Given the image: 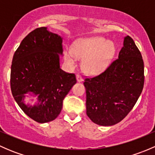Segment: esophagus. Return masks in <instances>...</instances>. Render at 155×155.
Returning a JSON list of instances; mask_svg holds the SVG:
<instances>
[{
  "label": "esophagus",
  "instance_id": "34e87169",
  "mask_svg": "<svg viewBox=\"0 0 155 155\" xmlns=\"http://www.w3.org/2000/svg\"><path fill=\"white\" fill-rule=\"evenodd\" d=\"M76 79H77V81H78V82H82V76H81L79 74L76 75Z\"/></svg>",
  "mask_w": 155,
  "mask_h": 155
}]
</instances>
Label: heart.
<instances>
[{"instance_id":"1","label":"heart","mask_w":155,"mask_h":155,"mask_svg":"<svg viewBox=\"0 0 155 155\" xmlns=\"http://www.w3.org/2000/svg\"><path fill=\"white\" fill-rule=\"evenodd\" d=\"M115 48L109 40L102 37L78 40L73 45V51L65 52V60L70 65L75 66L76 56L84 58L82 69L85 73L95 74L104 70L113 56Z\"/></svg>"}]
</instances>
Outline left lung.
<instances>
[{
    "label": "left lung",
    "mask_w": 155,
    "mask_h": 155,
    "mask_svg": "<svg viewBox=\"0 0 155 155\" xmlns=\"http://www.w3.org/2000/svg\"><path fill=\"white\" fill-rule=\"evenodd\" d=\"M86 114L94 123L111 126L127 115L144 85V62L130 36L124 37L118 58L99 75L87 77Z\"/></svg>",
    "instance_id": "1"
}]
</instances>
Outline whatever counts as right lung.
<instances>
[{
    "label": "right lung",
    "instance_id": "add662e5",
    "mask_svg": "<svg viewBox=\"0 0 155 155\" xmlns=\"http://www.w3.org/2000/svg\"><path fill=\"white\" fill-rule=\"evenodd\" d=\"M62 38L47 28H36L22 40L14 53L11 65L10 87L12 96L23 112L39 123L55 119L63 101L76 83L74 73L60 68ZM37 96L36 105H26V95Z\"/></svg>",
    "mask_w": 155,
    "mask_h": 155
}]
</instances>
